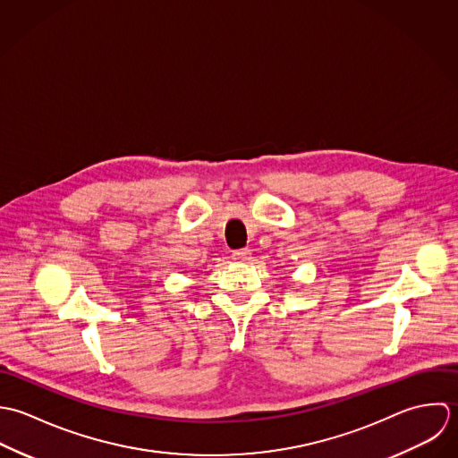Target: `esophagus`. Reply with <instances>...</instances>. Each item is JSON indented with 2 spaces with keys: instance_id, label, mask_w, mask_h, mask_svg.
<instances>
[{
  "instance_id": "1",
  "label": "esophagus",
  "mask_w": 458,
  "mask_h": 458,
  "mask_svg": "<svg viewBox=\"0 0 458 458\" xmlns=\"http://www.w3.org/2000/svg\"><path fill=\"white\" fill-rule=\"evenodd\" d=\"M232 259H233L235 262H248V260H251V251H250L248 248H244V250H235V251L232 253Z\"/></svg>"
}]
</instances>
